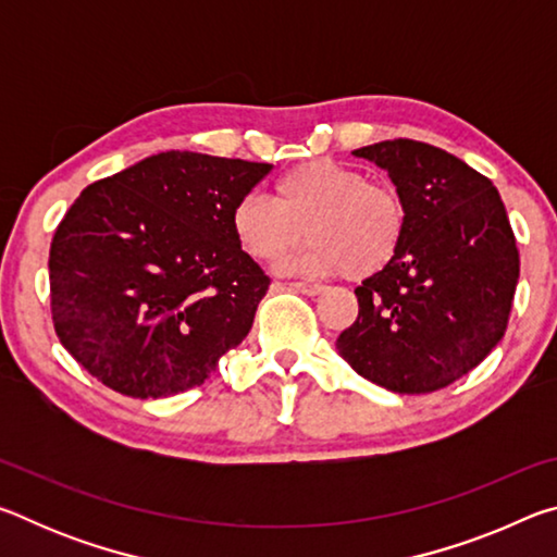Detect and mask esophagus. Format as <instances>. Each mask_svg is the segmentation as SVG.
Segmentation results:
<instances>
[{
    "instance_id": "34e87169",
    "label": "esophagus",
    "mask_w": 557,
    "mask_h": 557,
    "mask_svg": "<svg viewBox=\"0 0 557 557\" xmlns=\"http://www.w3.org/2000/svg\"><path fill=\"white\" fill-rule=\"evenodd\" d=\"M287 287L295 292H301V295H309V297H317L324 292L322 285H309V282H287Z\"/></svg>"
}]
</instances>
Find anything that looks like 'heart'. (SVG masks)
I'll list each match as a JSON object with an SVG mask.
<instances>
[{
	"label": "heart",
	"mask_w": 557,
	"mask_h": 557,
	"mask_svg": "<svg viewBox=\"0 0 557 557\" xmlns=\"http://www.w3.org/2000/svg\"><path fill=\"white\" fill-rule=\"evenodd\" d=\"M231 228L243 252L277 262L299 248L287 268L309 275L369 280L398 260L408 233V203L385 182H371L354 166L312 159L292 166L272 186V201L250 194L235 203Z\"/></svg>",
	"instance_id": "b5f03b06"
}]
</instances>
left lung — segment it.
Segmentation results:
<instances>
[{
  "mask_svg": "<svg viewBox=\"0 0 557 557\" xmlns=\"http://www.w3.org/2000/svg\"><path fill=\"white\" fill-rule=\"evenodd\" d=\"M356 157L388 172L408 203L398 260L356 287L358 317L336 348L393 393L447 388L502 342L518 248L494 184L445 149L385 139Z\"/></svg>",
  "mask_w": 557,
  "mask_h": 557,
  "instance_id": "left-lung-1",
  "label": "left lung"
}]
</instances>
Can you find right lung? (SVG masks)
Instances as JSON below:
<instances>
[{"label":"right lung","mask_w":557,"mask_h":557,"mask_svg":"<svg viewBox=\"0 0 557 557\" xmlns=\"http://www.w3.org/2000/svg\"><path fill=\"white\" fill-rule=\"evenodd\" d=\"M270 169L172 149L83 188L49 252L65 351L102 385L143 400L213 375L270 287L231 228L235 203Z\"/></svg>","instance_id":"right-lung-1"}]
</instances>
